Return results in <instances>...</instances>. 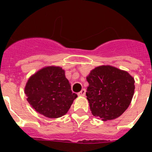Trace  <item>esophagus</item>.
Returning <instances> with one entry per match:
<instances>
[{"label":"esophagus","mask_w":152,"mask_h":152,"mask_svg":"<svg viewBox=\"0 0 152 152\" xmlns=\"http://www.w3.org/2000/svg\"><path fill=\"white\" fill-rule=\"evenodd\" d=\"M85 94H86V90L85 89H82L81 91H80V92L77 94H78V96H85Z\"/></svg>","instance_id":"34e87169"}]
</instances>
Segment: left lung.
I'll return each mask as SVG.
<instances>
[{
	"mask_svg": "<svg viewBox=\"0 0 152 152\" xmlns=\"http://www.w3.org/2000/svg\"><path fill=\"white\" fill-rule=\"evenodd\" d=\"M87 99L95 117L103 121L120 116L131 103L135 91L134 77L124 70L100 65L87 76Z\"/></svg>",
	"mask_w": 152,
	"mask_h": 152,
	"instance_id": "1",
	"label": "left lung"
}]
</instances>
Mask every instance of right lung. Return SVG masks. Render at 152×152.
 Returning a JSON list of instances; mask_svg holds the SVG:
<instances>
[{
	"label": "right lung",
	"instance_id": "add662e5",
	"mask_svg": "<svg viewBox=\"0 0 152 152\" xmlns=\"http://www.w3.org/2000/svg\"><path fill=\"white\" fill-rule=\"evenodd\" d=\"M24 93L32 108L51 119L65 115L77 96L71 90L64 70L55 65L43 67L31 75Z\"/></svg>",
	"mask_w": 152,
	"mask_h": 152
}]
</instances>
